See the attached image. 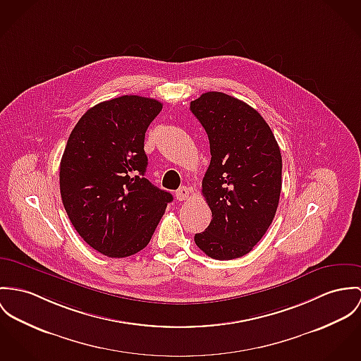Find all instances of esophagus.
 <instances>
[{
    "label": "esophagus",
    "mask_w": 361,
    "mask_h": 361,
    "mask_svg": "<svg viewBox=\"0 0 361 361\" xmlns=\"http://www.w3.org/2000/svg\"><path fill=\"white\" fill-rule=\"evenodd\" d=\"M190 193H192V190H190L188 186H182V188H179V189L176 190L175 196H176V200H179V201H185V200H188V198H189Z\"/></svg>",
    "instance_id": "34e87169"
}]
</instances>
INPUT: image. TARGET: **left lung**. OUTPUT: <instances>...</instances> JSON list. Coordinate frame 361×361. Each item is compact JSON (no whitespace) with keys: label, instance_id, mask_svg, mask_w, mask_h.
<instances>
[{"label":"left lung","instance_id":"8db88e82","mask_svg":"<svg viewBox=\"0 0 361 361\" xmlns=\"http://www.w3.org/2000/svg\"><path fill=\"white\" fill-rule=\"evenodd\" d=\"M190 110L209 139L211 163L202 196L212 221L195 243L208 257L229 261L248 254L273 222L281 193V153L262 116L222 92H205Z\"/></svg>","mask_w":361,"mask_h":361}]
</instances>
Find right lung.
Returning <instances> with one entry per match:
<instances>
[{
	"label": "right lung",
	"mask_w": 361,
	"mask_h": 361,
	"mask_svg": "<svg viewBox=\"0 0 361 361\" xmlns=\"http://www.w3.org/2000/svg\"><path fill=\"white\" fill-rule=\"evenodd\" d=\"M161 102L136 95L91 107L70 133L59 182L74 229L109 258L143 250L172 195L145 178V133Z\"/></svg>",
	"instance_id": "1"
}]
</instances>
